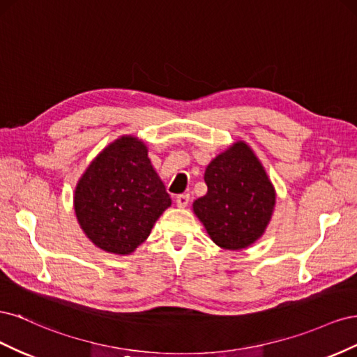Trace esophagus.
I'll use <instances>...</instances> for the list:
<instances>
[{
	"label": "esophagus",
	"instance_id": "obj_1",
	"mask_svg": "<svg viewBox=\"0 0 357 357\" xmlns=\"http://www.w3.org/2000/svg\"><path fill=\"white\" fill-rule=\"evenodd\" d=\"M176 202H177L178 207H181V208L186 207V205L189 204V195H188V193H181V195H177Z\"/></svg>",
	"mask_w": 357,
	"mask_h": 357
}]
</instances>
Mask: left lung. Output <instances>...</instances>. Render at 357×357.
<instances>
[{
    "mask_svg": "<svg viewBox=\"0 0 357 357\" xmlns=\"http://www.w3.org/2000/svg\"><path fill=\"white\" fill-rule=\"evenodd\" d=\"M204 180L208 189L193 211L210 238L226 250L253 244L271 219L275 192L252 149L235 143L210 162Z\"/></svg>",
    "mask_w": 357,
    "mask_h": 357,
    "instance_id": "1",
    "label": "left lung"
}]
</instances>
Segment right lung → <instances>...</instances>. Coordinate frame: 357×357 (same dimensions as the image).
I'll return each instance as SVG.
<instances>
[{"mask_svg":"<svg viewBox=\"0 0 357 357\" xmlns=\"http://www.w3.org/2000/svg\"><path fill=\"white\" fill-rule=\"evenodd\" d=\"M171 205L143 142L122 137L95 158L74 195L79 223L102 250L129 255Z\"/></svg>","mask_w":357,"mask_h":357,"instance_id":"1","label":"right lung"}]
</instances>
